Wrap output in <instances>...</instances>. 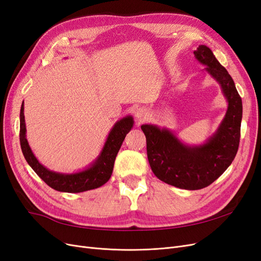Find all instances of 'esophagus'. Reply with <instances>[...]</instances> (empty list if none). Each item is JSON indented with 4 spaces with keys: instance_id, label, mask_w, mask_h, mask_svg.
<instances>
[{
    "instance_id": "obj_1",
    "label": "esophagus",
    "mask_w": 261,
    "mask_h": 261,
    "mask_svg": "<svg viewBox=\"0 0 261 261\" xmlns=\"http://www.w3.org/2000/svg\"><path fill=\"white\" fill-rule=\"evenodd\" d=\"M135 117L138 122H144L147 120L148 113L145 109H137L135 112Z\"/></svg>"
}]
</instances>
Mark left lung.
<instances>
[{
	"label": "left lung",
	"mask_w": 261,
	"mask_h": 261,
	"mask_svg": "<svg viewBox=\"0 0 261 261\" xmlns=\"http://www.w3.org/2000/svg\"><path fill=\"white\" fill-rule=\"evenodd\" d=\"M195 58L220 84L227 101V111L218 130L200 146H187L169 129L156 125H141L147 155L154 175L164 183L188 191L209 186L230 167L238 152L243 115L242 98L227 70L212 51L199 45Z\"/></svg>",
	"instance_id": "left-lung-1"
}]
</instances>
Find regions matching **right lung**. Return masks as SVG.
<instances>
[{
    "instance_id": "right-lung-1",
    "label": "right lung",
    "mask_w": 261,
    "mask_h": 261,
    "mask_svg": "<svg viewBox=\"0 0 261 261\" xmlns=\"http://www.w3.org/2000/svg\"><path fill=\"white\" fill-rule=\"evenodd\" d=\"M20 129L19 141L23 156L38 176L40 177L46 185L59 192L64 193H82L90 189L98 188L106 184L110 179L113 172L114 161L116 154L120 150L123 141L134 125L132 116L123 117L117 121L110 132L106 144L101 153L88 169L82 172L73 173V174H63L54 171H50L37 160V158L31 151L26 138V124L25 115H23V102L20 108Z\"/></svg>"
}]
</instances>
